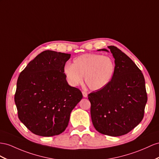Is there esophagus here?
<instances>
[{
    "label": "esophagus",
    "instance_id": "34e87169",
    "mask_svg": "<svg viewBox=\"0 0 159 159\" xmlns=\"http://www.w3.org/2000/svg\"><path fill=\"white\" fill-rule=\"evenodd\" d=\"M82 93H83V97H87V92L83 91V92H82Z\"/></svg>",
    "mask_w": 159,
    "mask_h": 159
}]
</instances>
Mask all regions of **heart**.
Segmentation results:
<instances>
[{"mask_svg":"<svg viewBox=\"0 0 159 159\" xmlns=\"http://www.w3.org/2000/svg\"><path fill=\"white\" fill-rule=\"evenodd\" d=\"M116 70L115 61L111 57L98 54H84L67 64L64 73L72 86L82 83L83 77L87 87L99 91L106 87L112 80Z\"/></svg>","mask_w":159,"mask_h":159,"instance_id":"obj_1","label":"heart"}]
</instances>
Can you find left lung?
Masks as SVG:
<instances>
[{"label":"left lung","instance_id":"obj_1","mask_svg":"<svg viewBox=\"0 0 159 159\" xmlns=\"http://www.w3.org/2000/svg\"><path fill=\"white\" fill-rule=\"evenodd\" d=\"M108 48L115 58L114 76L106 87L91 93L88 99L97 131L120 136L129 132L143 119L147 93L144 75L136 64L117 47Z\"/></svg>","mask_w":159,"mask_h":159}]
</instances>
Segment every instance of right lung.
Masks as SVG:
<instances>
[{
    "instance_id": "add662e5",
    "label": "right lung",
    "mask_w": 159,
    "mask_h": 159,
    "mask_svg": "<svg viewBox=\"0 0 159 159\" xmlns=\"http://www.w3.org/2000/svg\"><path fill=\"white\" fill-rule=\"evenodd\" d=\"M70 54L42 52L20 73L15 102L18 117L36 135L53 136L66 128L72 110L83 98L64 73Z\"/></svg>"
}]
</instances>
